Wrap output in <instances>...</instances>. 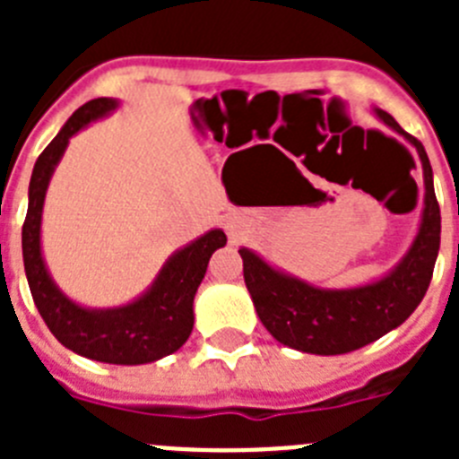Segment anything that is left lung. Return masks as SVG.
<instances>
[{"label": "left lung", "instance_id": "obj_1", "mask_svg": "<svg viewBox=\"0 0 459 459\" xmlns=\"http://www.w3.org/2000/svg\"><path fill=\"white\" fill-rule=\"evenodd\" d=\"M377 117L416 147L425 179V209L419 234L403 262L386 278L351 290H317L303 280L280 273L248 248L238 250L243 280L253 296L257 317L278 342L291 350L319 356L360 350L400 326L423 301L432 280L439 255L441 213L428 153L388 112L377 109Z\"/></svg>", "mask_w": 459, "mask_h": 459}]
</instances>
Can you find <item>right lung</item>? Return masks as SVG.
Instances as JSON below:
<instances>
[{
    "label": "right lung",
    "mask_w": 459,
    "mask_h": 459,
    "mask_svg": "<svg viewBox=\"0 0 459 459\" xmlns=\"http://www.w3.org/2000/svg\"><path fill=\"white\" fill-rule=\"evenodd\" d=\"M117 108L112 99H93L78 108L55 140L43 149L31 172L30 206L22 225L24 273L40 317L59 342L84 359L142 366L174 354L193 331V299L206 273L211 255L222 248L227 237L211 230L204 237L174 253L158 273L156 282L137 301L108 310H89L73 303L52 282L40 255V216L43 200L68 140L93 119Z\"/></svg>",
    "instance_id": "add662e5"
}]
</instances>
